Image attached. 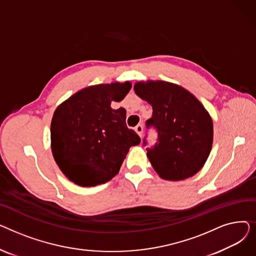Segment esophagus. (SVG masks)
Instances as JSON below:
<instances>
[{
	"label": "esophagus",
	"mask_w": 256,
	"mask_h": 256,
	"mask_svg": "<svg viewBox=\"0 0 256 256\" xmlns=\"http://www.w3.org/2000/svg\"><path fill=\"white\" fill-rule=\"evenodd\" d=\"M135 130H136V132L138 134V135H139L140 137H142V135H143V126H142V124H138V126L135 128Z\"/></svg>",
	"instance_id": "34e87169"
}]
</instances>
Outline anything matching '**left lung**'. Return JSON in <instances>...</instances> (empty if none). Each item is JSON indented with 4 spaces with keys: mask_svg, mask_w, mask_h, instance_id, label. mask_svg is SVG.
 I'll return each instance as SVG.
<instances>
[{
    "mask_svg": "<svg viewBox=\"0 0 256 256\" xmlns=\"http://www.w3.org/2000/svg\"><path fill=\"white\" fill-rule=\"evenodd\" d=\"M134 90L152 106L146 126L156 128L158 142L147 148V156L158 176L178 182L195 176L206 162L214 137L204 104L186 89L165 80L137 82Z\"/></svg>",
    "mask_w": 256,
    "mask_h": 256,
    "instance_id": "1",
    "label": "left lung"
}]
</instances>
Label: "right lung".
Returning <instances> with one entry per match:
<instances>
[{
    "instance_id": "obj_1",
    "label": "right lung",
    "mask_w": 256,
    "mask_h": 256,
    "mask_svg": "<svg viewBox=\"0 0 256 256\" xmlns=\"http://www.w3.org/2000/svg\"><path fill=\"white\" fill-rule=\"evenodd\" d=\"M132 88L130 82L100 84L60 104L50 124L52 156L64 176L80 186L111 180L140 137L126 124L124 108L113 110Z\"/></svg>"
}]
</instances>
